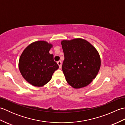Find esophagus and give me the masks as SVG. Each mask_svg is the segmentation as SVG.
<instances>
[{"instance_id":"1","label":"esophagus","mask_w":125,"mask_h":125,"mask_svg":"<svg viewBox=\"0 0 125 125\" xmlns=\"http://www.w3.org/2000/svg\"><path fill=\"white\" fill-rule=\"evenodd\" d=\"M57 63V64L58 65V66H59V68L61 69V66H62V62H61V61H58Z\"/></svg>"}]
</instances>
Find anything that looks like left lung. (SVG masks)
Returning a JSON list of instances; mask_svg holds the SVG:
<instances>
[{"instance_id": "8db88e82", "label": "left lung", "mask_w": 125, "mask_h": 125, "mask_svg": "<svg viewBox=\"0 0 125 125\" xmlns=\"http://www.w3.org/2000/svg\"><path fill=\"white\" fill-rule=\"evenodd\" d=\"M61 43L64 55L62 71L66 81L75 89L87 86L99 71L101 61L99 52L83 39L64 40Z\"/></svg>"}]
</instances>
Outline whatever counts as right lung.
Masks as SVG:
<instances>
[{"label":"right lung","instance_id":"right-lung-1","mask_svg":"<svg viewBox=\"0 0 125 125\" xmlns=\"http://www.w3.org/2000/svg\"><path fill=\"white\" fill-rule=\"evenodd\" d=\"M53 45L37 41L23 50L19 61V69L25 80L34 86L41 87L51 80L58 65L49 51Z\"/></svg>","mask_w":125,"mask_h":125}]
</instances>
